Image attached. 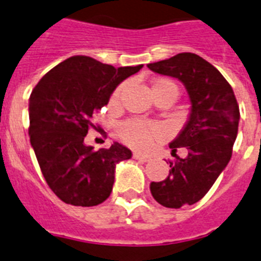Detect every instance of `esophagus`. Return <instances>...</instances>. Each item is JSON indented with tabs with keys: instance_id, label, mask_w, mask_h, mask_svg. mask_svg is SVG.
Returning a JSON list of instances; mask_svg holds the SVG:
<instances>
[{
	"instance_id": "34e87169",
	"label": "esophagus",
	"mask_w": 261,
	"mask_h": 261,
	"mask_svg": "<svg viewBox=\"0 0 261 261\" xmlns=\"http://www.w3.org/2000/svg\"><path fill=\"white\" fill-rule=\"evenodd\" d=\"M133 158L137 159V161H141V162H149V161H151L150 156H147L141 153H133Z\"/></svg>"
}]
</instances>
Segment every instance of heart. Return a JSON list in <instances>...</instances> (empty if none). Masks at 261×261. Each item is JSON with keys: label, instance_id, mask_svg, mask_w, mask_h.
Returning a JSON list of instances; mask_svg holds the SVG:
<instances>
[{"label": "heart", "instance_id": "heart-1", "mask_svg": "<svg viewBox=\"0 0 261 261\" xmlns=\"http://www.w3.org/2000/svg\"><path fill=\"white\" fill-rule=\"evenodd\" d=\"M124 86H119L111 95V105H117L120 96L123 93ZM177 85L168 78H159L154 81L153 95L154 98L159 96H177ZM117 136L123 142L132 147L144 149L153 144L156 140H161L165 135L163 129L154 124L142 123L140 120H126L124 123L117 125Z\"/></svg>", "mask_w": 261, "mask_h": 261}]
</instances>
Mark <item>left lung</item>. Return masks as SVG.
<instances>
[{
    "mask_svg": "<svg viewBox=\"0 0 261 261\" xmlns=\"http://www.w3.org/2000/svg\"><path fill=\"white\" fill-rule=\"evenodd\" d=\"M147 68L181 81L192 103L190 119L170 144L175 159L168 161L167 177L150 184L156 202L179 209L201 200L229 163L238 135L239 106L225 77L195 53H179ZM180 147L189 151L184 159L176 154Z\"/></svg>",
    "mask_w": 261,
    "mask_h": 261,
    "instance_id": "1",
    "label": "left lung"
}]
</instances>
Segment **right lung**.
Instances as JSON below:
<instances>
[{"instance_id":"add662e5","label":"right lung","mask_w":261,"mask_h":261,"mask_svg":"<svg viewBox=\"0 0 261 261\" xmlns=\"http://www.w3.org/2000/svg\"><path fill=\"white\" fill-rule=\"evenodd\" d=\"M142 65L115 68L73 56L50 69L30 96L29 135L41 174L65 204L94 206L112 192L115 166L132 153L115 142L94 150L84 142L91 119L107 106L117 85Z\"/></svg>"}]
</instances>
